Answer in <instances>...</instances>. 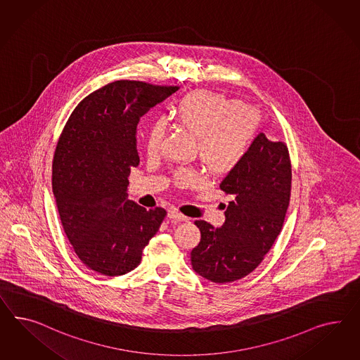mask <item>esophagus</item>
I'll list each match as a JSON object with an SVG mask.
<instances>
[{
    "label": "esophagus",
    "mask_w": 360,
    "mask_h": 360,
    "mask_svg": "<svg viewBox=\"0 0 360 360\" xmlns=\"http://www.w3.org/2000/svg\"><path fill=\"white\" fill-rule=\"evenodd\" d=\"M167 216H169L172 220H174V221H187V220H188V217H186L185 214H179V212L175 211V210L169 211Z\"/></svg>",
    "instance_id": "obj_1"
}]
</instances>
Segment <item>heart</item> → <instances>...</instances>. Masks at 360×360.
Returning a JSON list of instances; mask_svg holds the SVG:
<instances>
[{"label":"heart","mask_w":360,"mask_h":360,"mask_svg":"<svg viewBox=\"0 0 360 360\" xmlns=\"http://www.w3.org/2000/svg\"><path fill=\"white\" fill-rule=\"evenodd\" d=\"M172 117L176 126L198 139L199 158L214 175L229 174L243 164L258 128V115L253 108L210 90H196L181 98L173 107ZM164 136V122L155 120L146 132L149 155L160 149ZM178 179L182 185L198 182L191 172H181Z\"/></svg>","instance_id":"heart-1"}]
</instances>
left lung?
I'll return each mask as SVG.
<instances>
[{"label":"left lung","mask_w":360,"mask_h":360,"mask_svg":"<svg viewBox=\"0 0 360 360\" xmlns=\"http://www.w3.org/2000/svg\"><path fill=\"white\" fill-rule=\"evenodd\" d=\"M291 179L287 146L259 134L243 164L220 184L233 196L223 226L195 221L202 237L191 252L194 271L210 282L231 283L257 269L282 231Z\"/></svg>","instance_id":"8db88e82"}]
</instances>
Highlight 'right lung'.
<instances>
[{
  "instance_id": "right-lung-1",
  "label": "right lung",
  "mask_w": 360,
  "mask_h": 360,
  "mask_svg": "<svg viewBox=\"0 0 360 360\" xmlns=\"http://www.w3.org/2000/svg\"><path fill=\"white\" fill-rule=\"evenodd\" d=\"M178 90L115 81L84 98L58 139L52 190L64 232L89 269L119 276L136 269L166 216L127 199L128 175L139 165L140 117Z\"/></svg>"
}]
</instances>
